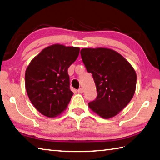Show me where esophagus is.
I'll return each mask as SVG.
<instances>
[{
  "label": "esophagus",
  "mask_w": 160,
  "mask_h": 160,
  "mask_svg": "<svg viewBox=\"0 0 160 160\" xmlns=\"http://www.w3.org/2000/svg\"><path fill=\"white\" fill-rule=\"evenodd\" d=\"M77 91H78V93H83V88H78V89L77 90Z\"/></svg>",
  "instance_id": "1"
}]
</instances>
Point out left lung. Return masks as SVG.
<instances>
[{
    "label": "left lung",
    "mask_w": 160,
    "mask_h": 160,
    "mask_svg": "<svg viewBox=\"0 0 160 160\" xmlns=\"http://www.w3.org/2000/svg\"><path fill=\"white\" fill-rule=\"evenodd\" d=\"M81 55L88 72L93 75L98 93L88 107L103 118L116 116L134 96L137 82L134 68L109 48H83Z\"/></svg>",
    "instance_id": "8db88e82"
}]
</instances>
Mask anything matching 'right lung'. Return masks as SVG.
Returning <instances> with one entry per match:
<instances>
[{
    "instance_id": "right-lung-1",
    "label": "right lung",
    "mask_w": 160,
    "mask_h": 160,
    "mask_svg": "<svg viewBox=\"0 0 160 160\" xmlns=\"http://www.w3.org/2000/svg\"><path fill=\"white\" fill-rule=\"evenodd\" d=\"M80 49L54 44L31 60L25 71V88L31 103L43 116L54 118L66 110L74 93L69 88L68 68Z\"/></svg>"
}]
</instances>
